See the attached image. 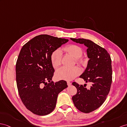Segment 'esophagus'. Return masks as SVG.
I'll return each mask as SVG.
<instances>
[{
    "instance_id": "34e87169",
    "label": "esophagus",
    "mask_w": 127,
    "mask_h": 127,
    "mask_svg": "<svg viewBox=\"0 0 127 127\" xmlns=\"http://www.w3.org/2000/svg\"><path fill=\"white\" fill-rule=\"evenodd\" d=\"M67 85L68 86H69L71 85V82H70L69 81H67Z\"/></svg>"
}]
</instances>
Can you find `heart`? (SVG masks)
Masks as SVG:
<instances>
[{
	"label": "heart",
	"instance_id": "heart-1",
	"mask_svg": "<svg viewBox=\"0 0 127 127\" xmlns=\"http://www.w3.org/2000/svg\"><path fill=\"white\" fill-rule=\"evenodd\" d=\"M63 51L76 59L77 63L80 64H83L84 59L82 58L83 54L82 49L80 46L76 45H69L63 48ZM62 54L59 49L54 51L52 53L51 61L52 66L54 68H57L61 64ZM81 73V70L78 67L68 68L64 67L59 69L55 74L56 78L59 80H72L75 79Z\"/></svg>",
	"mask_w": 127,
	"mask_h": 127
}]
</instances>
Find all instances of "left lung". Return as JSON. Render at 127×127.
Here are the masks:
<instances>
[{"mask_svg":"<svg viewBox=\"0 0 127 127\" xmlns=\"http://www.w3.org/2000/svg\"><path fill=\"white\" fill-rule=\"evenodd\" d=\"M72 41L84 44L88 47L87 67L80 78L86 82H90L89 89L73 82L77 93L72 97L74 106L80 112L89 113L99 108L106 100L112 82V60L109 54L104 48L91 40L70 38Z\"/></svg>","mask_w":127,"mask_h":127,"instance_id":"8db88e82","label":"left lung"}]
</instances>
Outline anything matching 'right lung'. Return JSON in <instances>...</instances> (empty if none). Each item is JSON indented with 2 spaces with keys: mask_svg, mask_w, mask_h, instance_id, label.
Segmentation results:
<instances>
[{
  "mask_svg": "<svg viewBox=\"0 0 127 127\" xmlns=\"http://www.w3.org/2000/svg\"><path fill=\"white\" fill-rule=\"evenodd\" d=\"M68 41L66 39L41 34L21 49L15 65L18 91L24 106L33 114L43 116L51 113L56 106L59 93L67 87L64 80L51 81L54 69L51 56Z\"/></svg>",
  "mask_w": 127,
  "mask_h": 127,
  "instance_id": "right-lung-1",
  "label": "right lung"
}]
</instances>
